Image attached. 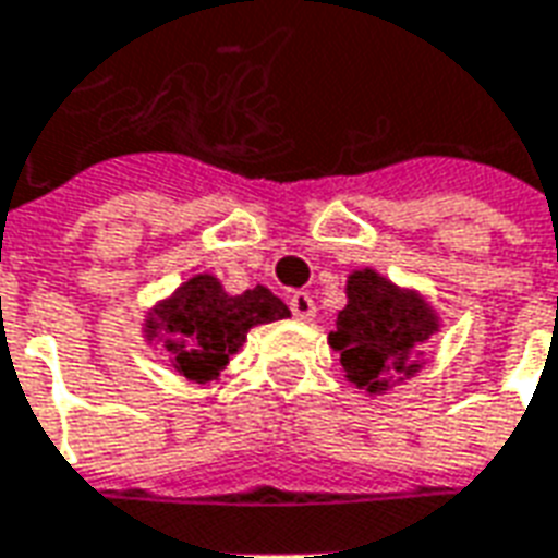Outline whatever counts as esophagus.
I'll use <instances>...</instances> for the list:
<instances>
[{
  "instance_id": "esophagus-1",
  "label": "esophagus",
  "mask_w": 558,
  "mask_h": 558,
  "mask_svg": "<svg viewBox=\"0 0 558 558\" xmlns=\"http://www.w3.org/2000/svg\"><path fill=\"white\" fill-rule=\"evenodd\" d=\"M290 311L295 319H302V323H311L316 314V304L314 299L307 295V292H292L290 295Z\"/></svg>"
}]
</instances>
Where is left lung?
I'll list each match as a JSON object with an SVG mask.
<instances>
[{"label": "left lung", "instance_id": "left-lung-1", "mask_svg": "<svg viewBox=\"0 0 558 558\" xmlns=\"http://www.w3.org/2000/svg\"><path fill=\"white\" fill-rule=\"evenodd\" d=\"M439 331V316L424 295L400 290L374 268L352 271L347 307L328 343L340 352L343 374L352 386L383 395L421 371V350Z\"/></svg>", "mask_w": 558, "mask_h": 558}]
</instances>
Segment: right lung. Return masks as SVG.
Wrapping results in <instances>:
<instances>
[{"label": "right lung", "mask_w": 558, "mask_h": 558, "mask_svg": "<svg viewBox=\"0 0 558 558\" xmlns=\"http://www.w3.org/2000/svg\"><path fill=\"white\" fill-rule=\"evenodd\" d=\"M287 316L290 307L266 287L230 295L215 275H194L148 311L143 331L146 340H163L184 379L208 383L242 350L251 328Z\"/></svg>", "instance_id": "add662e5"}]
</instances>
